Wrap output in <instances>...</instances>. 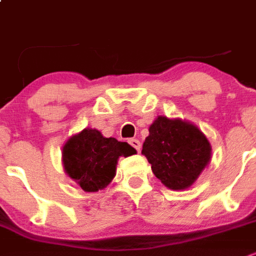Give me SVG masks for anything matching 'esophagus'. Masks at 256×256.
Wrapping results in <instances>:
<instances>
[{
  "instance_id": "obj_1",
  "label": "esophagus",
  "mask_w": 256,
  "mask_h": 256,
  "mask_svg": "<svg viewBox=\"0 0 256 256\" xmlns=\"http://www.w3.org/2000/svg\"><path fill=\"white\" fill-rule=\"evenodd\" d=\"M128 142H130V144L133 147V148L136 150V151L140 152V140H133V138H132V140H130Z\"/></svg>"
}]
</instances>
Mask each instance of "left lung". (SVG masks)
I'll return each instance as SVG.
<instances>
[{
    "instance_id": "8db88e82",
    "label": "left lung",
    "mask_w": 256,
    "mask_h": 256,
    "mask_svg": "<svg viewBox=\"0 0 256 256\" xmlns=\"http://www.w3.org/2000/svg\"><path fill=\"white\" fill-rule=\"evenodd\" d=\"M142 154L154 176L172 190L192 186L210 160V144L198 126L182 119L157 116L150 126Z\"/></svg>"
}]
</instances>
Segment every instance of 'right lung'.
Listing matches in <instances>:
<instances>
[{
  "label": "right lung",
  "mask_w": 256,
  "mask_h": 256,
  "mask_svg": "<svg viewBox=\"0 0 256 256\" xmlns=\"http://www.w3.org/2000/svg\"><path fill=\"white\" fill-rule=\"evenodd\" d=\"M134 154L137 151L126 142L85 128L66 142L62 157L64 171L71 179L85 192H98L114 179L119 157Z\"/></svg>",
  "instance_id": "obj_1"
}]
</instances>
